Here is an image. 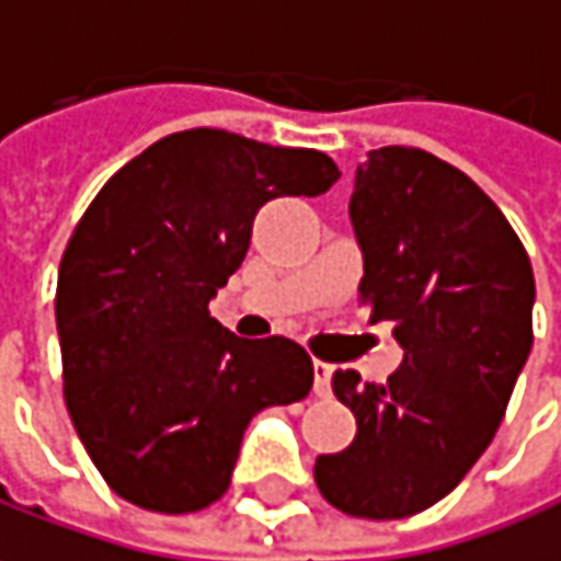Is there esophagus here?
Returning a JSON list of instances; mask_svg holds the SVG:
<instances>
[{"instance_id": "1", "label": "esophagus", "mask_w": 561, "mask_h": 561, "mask_svg": "<svg viewBox=\"0 0 561 561\" xmlns=\"http://www.w3.org/2000/svg\"><path fill=\"white\" fill-rule=\"evenodd\" d=\"M332 364L327 360H313V392L320 396V399H327L329 392H332V386H329V379H332Z\"/></svg>"}]
</instances>
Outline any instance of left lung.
Wrapping results in <instances>:
<instances>
[{"label": "left lung", "instance_id": "obj_1", "mask_svg": "<svg viewBox=\"0 0 561 561\" xmlns=\"http://www.w3.org/2000/svg\"><path fill=\"white\" fill-rule=\"evenodd\" d=\"M360 301L392 320L402 367L386 382L335 370L357 436L313 480L354 518H408L449 496L493 443L534 345V270L500 207L414 147L370 150L348 204Z\"/></svg>", "mask_w": 561, "mask_h": 561}]
</instances>
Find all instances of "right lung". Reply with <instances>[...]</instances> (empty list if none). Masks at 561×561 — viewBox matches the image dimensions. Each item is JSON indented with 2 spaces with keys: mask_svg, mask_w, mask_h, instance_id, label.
<instances>
[{
  "mask_svg": "<svg viewBox=\"0 0 561 561\" xmlns=\"http://www.w3.org/2000/svg\"><path fill=\"white\" fill-rule=\"evenodd\" d=\"M327 153L191 128L122 165L71 234L56 327L65 404L96 471L162 515L207 508L232 483L244 430L313 386L282 335L238 339L209 317L273 197H317Z\"/></svg>",
  "mask_w": 561,
  "mask_h": 561,
  "instance_id": "1",
  "label": "right lung"
}]
</instances>
